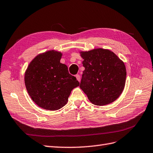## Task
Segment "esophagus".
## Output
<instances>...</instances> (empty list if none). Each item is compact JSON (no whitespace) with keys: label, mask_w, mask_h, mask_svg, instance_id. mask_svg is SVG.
I'll return each mask as SVG.
<instances>
[{"label":"esophagus","mask_w":153,"mask_h":153,"mask_svg":"<svg viewBox=\"0 0 153 153\" xmlns=\"http://www.w3.org/2000/svg\"><path fill=\"white\" fill-rule=\"evenodd\" d=\"M76 79H77V80L78 81H80L81 77H80V76L79 75V74H77V75H76Z\"/></svg>","instance_id":"1"}]
</instances>
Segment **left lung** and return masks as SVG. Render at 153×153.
I'll list each match as a JSON object with an SVG mask.
<instances>
[{"label": "left lung", "instance_id": "8db88e82", "mask_svg": "<svg viewBox=\"0 0 153 153\" xmlns=\"http://www.w3.org/2000/svg\"><path fill=\"white\" fill-rule=\"evenodd\" d=\"M84 60L80 88L95 105L115 101L124 88L126 69L123 61L110 50L96 49L81 52Z\"/></svg>", "mask_w": 153, "mask_h": 153}]
</instances>
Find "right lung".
I'll return each mask as SVG.
<instances>
[{"label": "right lung", "mask_w": 153, "mask_h": 153, "mask_svg": "<svg viewBox=\"0 0 153 153\" xmlns=\"http://www.w3.org/2000/svg\"><path fill=\"white\" fill-rule=\"evenodd\" d=\"M62 54L49 51L38 54L29 65L25 74L26 89L38 106L57 110L67 103L73 88L79 85L70 74L66 65L61 63Z\"/></svg>", "instance_id": "obj_1"}]
</instances>
